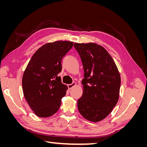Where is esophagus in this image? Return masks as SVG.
Here are the masks:
<instances>
[{
  "label": "esophagus",
  "mask_w": 147,
  "mask_h": 147,
  "mask_svg": "<svg viewBox=\"0 0 147 147\" xmlns=\"http://www.w3.org/2000/svg\"><path fill=\"white\" fill-rule=\"evenodd\" d=\"M77 85V83L75 82H73L72 84H69L67 85L68 86V88L69 89V90H70V89H72L73 87H74L75 86Z\"/></svg>",
  "instance_id": "34e87169"
}]
</instances>
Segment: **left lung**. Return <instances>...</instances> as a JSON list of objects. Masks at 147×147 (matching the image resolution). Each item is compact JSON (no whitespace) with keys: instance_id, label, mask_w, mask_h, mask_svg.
I'll list each match as a JSON object with an SVG mask.
<instances>
[{"instance_id":"obj_1","label":"left lung","mask_w":147,"mask_h":147,"mask_svg":"<svg viewBox=\"0 0 147 147\" xmlns=\"http://www.w3.org/2000/svg\"><path fill=\"white\" fill-rule=\"evenodd\" d=\"M81 57L84 78L83 94L77 101L80 113L97 123L112 112L119 96L121 77L113 58L105 49L95 43H74Z\"/></svg>"}]
</instances>
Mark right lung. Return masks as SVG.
<instances>
[{
	"instance_id": "right-lung-1",
	"label": "right lung",
	"mask_w": 147,
	"mask_h": 147,
	"mask_svg": "<svg viewBox=\"0 0 147 147\" xmlns=\"http://www.w3.org/2000/svg\"><path fill=\"white\" fill-rule=\"evenodd\" d=\"M73 45L69 41L47 43L35 51L26 67L22 78L23 94L38 117H50L60 107L68 88L57 74L62 70V59Z\"/></svg>"
}]
</instances>
